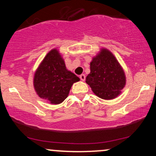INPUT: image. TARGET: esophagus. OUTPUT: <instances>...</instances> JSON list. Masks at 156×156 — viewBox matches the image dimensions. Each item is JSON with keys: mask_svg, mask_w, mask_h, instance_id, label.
Masks as SVG:
<instances>
[{"mask_svg": "<svg viewBox=\"0 0 156 156\" xmlns=\"http://www.w3.org/2000/svg\"><path fill=\"white\" fill-rule=\"evenodd\" d=\"M80 80L84 81V80H85V79H86V76L84 74H81L80 76Z\"/></svg>", "mask_w": 156, "mask_h": 156, "instance_id": "obj_1", "label": "esophagus"}]
</instances>
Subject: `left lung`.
<instances>
[{
  "label": "left lung",
  "mask_w": 156,
  "mask_h": 156,
  "mask_svg": "<svg viewBox=\"0 0 156 156\" xmlns=\"http://www.w3.org/2000/svg\"><path fill=\"white\" fill-rule=\"evenodd\" d=\"M92 92L103 100H113L121 94L126 84L124 69L114 55L102 48L90 62V73L86 78Z\"/></svg>",
  "instance_id": "left-lung-1"
}]
</instances>
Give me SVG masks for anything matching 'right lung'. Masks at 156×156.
Instances as JSON below:
<instances>
[{"label": "right lung", "instance_id": "obj_1", "mask_svg": "<svg viewBox=\"0 0 156 156\" xmlns=\"http://www.w3.org/2000/svg\"><path fill=\"white\" fill-rule=\"evenodd\" d=\"M79 80L78 76L67 69L59 51L53 48L35 70L33 85L39 98L51 104L58 105L67 98L73 84Z\"/></svg>", "mask_w": 156, "mask_h": 156}]
</instances>
